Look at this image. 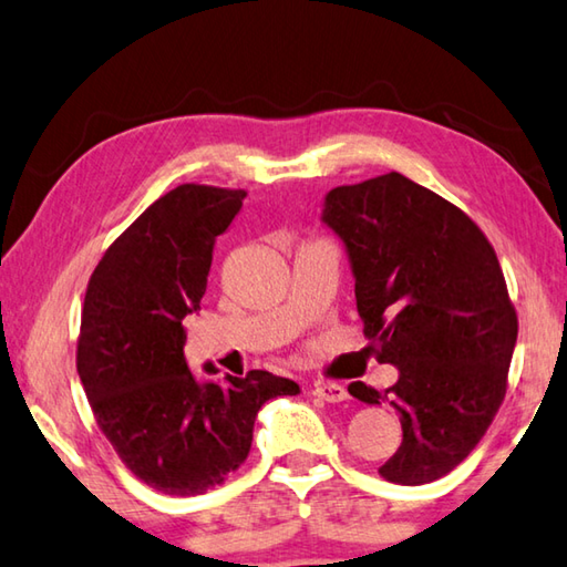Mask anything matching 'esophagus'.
<instances>
[{"label":"esophagus","instance_id":"obj_1","mask_svg":"<svg viewBox=\"0 0 567 567\" xmlns=\"http://www.w3.org/2000/svg\"><path fill=\"white\" fill-rule=\"evenodd\" d=\"M312 395L324 402H342L348 400V390H344V385H338V382H318L312 390Z\"/></svg>","mask_w":567,"mask_h":567}]
</instances>
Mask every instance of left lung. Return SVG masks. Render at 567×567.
Wrapping results in <instances>:
<instances>
[{
	"mask_svg": "<svg viewBox=\"0 0 567 567\" xmlns=\"http://www.w3.org/2000/svg\"><path fill=\"white\" fill-rule=\"evenodd\" d=\"M322 219L348 247L364 338L400 370L385 392L348 388L400 415L402 443L380 475L433 483L473 453L505 400L517 312L495 249L463 209L400 172L330 189Z\"/></svg>",
	"mask_w": 567,
	"mask_h": 567,
	"instance_id": "left-lung-1",
	"label": "left lung"
}]
</instances>
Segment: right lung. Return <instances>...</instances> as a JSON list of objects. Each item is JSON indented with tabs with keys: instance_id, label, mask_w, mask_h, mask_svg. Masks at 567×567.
I'll list each match as a JSON object with an SVG mask.
<instances>
[{
	"instance_id": "obj_1",
	"label": "right lung",
	"mask_w": 567,
	"mask_h": 567,
	"mask_svg": "<svg viewBox=\"0 0 567 567\" xmlns=\"http://www.w3.org/2000/svg\"><path fill=\"white\" fill-rule=\"evenodd\" d=\"M245 197L195 182L167 192L104 249L84 295L76 372L94 420L130 473L165 495L223 485L247 460L265 402L300 392L267 370L197 382L182 352V320Z\"/></svg>"
}]
</instances>
